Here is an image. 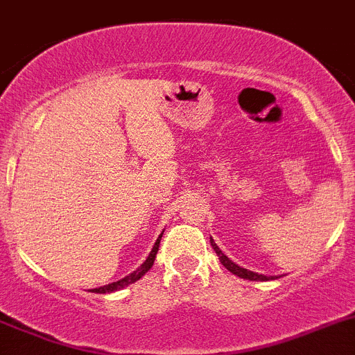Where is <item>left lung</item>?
I'll return each instance as SVG.
<instances>
[{
	"mask_svg": "<svg viewBox=\"0 0 355 355\" xmlns=\"http://www.w3.org/2000/svg\"><path fill=\"white\" fill-rule=\"evenodd\" d=\"M210 245H212V248H214V251H216V254H217V257H219L221 263L225 265V267L230 270V272L235 274V276L244 277V279H249V281H269V279H274V276H263V274L251 272V270L242 269V267H239L237 263H233V261L230 260V258L226 257L225 253H223L221 249L217 248V244H216V242H214L212 237H210Z\"/></svg>",
	"mask_w": 355,
	"mask_h": 355,
	"instance_id": "left-lung-1",
	"label": "left lung"
}]
</instances>
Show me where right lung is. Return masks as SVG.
Listing matches in <instances>:
<instances>
[{"instance_id": "1", "label": "right lung", "mask_w": 355, "mask_h": 355, "mask_svg": "<svg viewBox=\"0 0 355 355\" xmlns=\"http://www.w3.org/2000/svg\"><path fill=\"white\" fill-rule=\"evenodd\" d=\"M161 237H162V235H159L157 242H155V245H154V249H152V251H150L148 258H146V260H145V263H141V267H139V269H136V270H134L132 274H129V276L123 277V279L114 281V283H110V285H106V286H101V288H94V290H92V292H95V293H110V292H116V290L125 288V286L132 285L134 281H138L139 277L145 276V274L148 272L150 269H152V265H154L155 254H157V251H159V242H161Z\"/></svg>"}]
</instances>
